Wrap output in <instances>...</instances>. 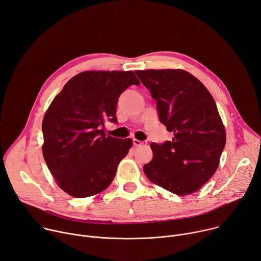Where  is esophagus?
Instances as JSON below:
<instances>
[{
    "instance_id": "esophagus-1",
    "label": "esophagus",
    "mask_w": 261,
    "mask_h": 261,
    "mask_svg": "<svg viewBox=\"0 0 261 261\" xmlns=\"http://www.w3.org/2000/svg\"><path fill=\"white\" fill-rule=\"evenodd\" d=\"M133 145L136 146V147H139L141 145H147V141H140V140H138L136 138H133Z\"/></svg>"
}]
</instances>
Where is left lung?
Instances as JSON below:
<instances>
[{
  "label": "left lung",
  "instance_id": "left-lung-1",
  "mask_svg": "<svg viewBox=\"0 0 261 261\" xmlns=\"http://www.w3.org/2000/svg\"><path fill=\"white\" fill-rule=\"evenodd\" d=\"M135 74L157 103L160 122L172 141L151 144L153 159L144 165L151 182L185 196L217 172L226 130L215 99L203 83L184 69H145Z\"/></svg>",
  "mask_w": 261,
  "mask_h": 261
}]
</instances>
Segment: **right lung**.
<instances>
[{
  "mask_svg": "<svg viewBox=\"0 0 261 261\" xmlns=\"http://www.w3.org/2000/svg\"><path fill=\"white\" fill-rule=\"evenodd\" d=\"M139 81L133 72L86 70L68 80L42 120V155L63 192L74 198L98 195L112 182L131 138H114L101 128L116 123L121 93Z\"/></svg>",
  "mask_w": 261,
  "mask_h": 261,
  "instance_id": "obj_1",
  "label": "right lung"
}]
</instances>
